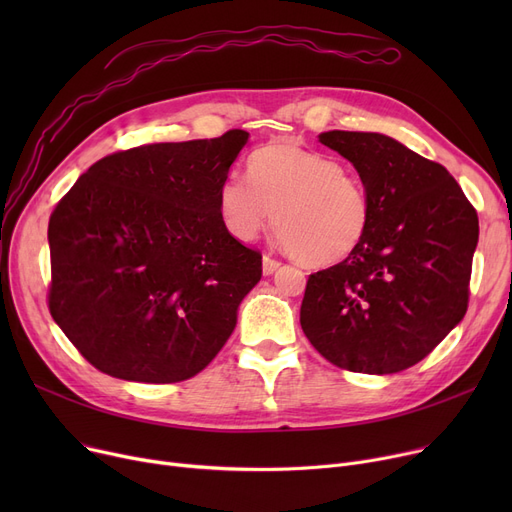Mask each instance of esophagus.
I'll return each mask as SVG.
<instances>
[{"label": "esophagus", "mask_w": 512, "mask_h": 512, "mask_svg": "<svg viewBox=\"0 0 512 512\" xmlns=\"http://www.w3.org/2000/svg\"><path fill=\"white\" fill-rule=\"evenodd\" d=\"M280 265H282V263H280L278 259H274V257H270V255H263V274H265V276H272Z\"/></svg>", "instance_id": "obj_1"}]
</instances>
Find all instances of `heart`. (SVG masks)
I'll list each match as a JSON object with an SVG mask.
<instances>
[{
    "label": "heart",
    "instance_id": "1",
    "mask_svg": "<svg viewBox=\"0 0 512 512\" xmlns=\"http://www.w3.org/2000/svg\"><path fill=\"white\" fill-rule=\"evenodd\" d=\"M247 174L251 184L228 176L218 193L220 215L234 238H257L276 215L280 242L307 267L338 265L361 247L371 201L338 159L278 141L249 157Z\"/></svg>",
    "mask_w": 512,
    "mask_h": 512
}]
</instances>
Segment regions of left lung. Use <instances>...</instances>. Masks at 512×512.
<instances>
[{"instance_id":"left-lung-1","label":"left lung","mask_w":512,"mask_h":512,"mask_svg":"<svg viewBox=\"0 0 512 512\" xmlns=\"http://www.w3.org/2000/svg\"><path fill=\"white\" fill-rule=\"evenodd\" d=\"M319 143L359 172L371 224L351 257L309 276L301 328L336 367L402 371L467 313L477 211L444 166L386 134L330 130Z\"/></svg>"}]
</instances>
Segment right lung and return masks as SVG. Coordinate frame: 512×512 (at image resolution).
I'll use <instances>...</instances> for the list:
<instances>
[{
	"instance_id": "add662e5",
	"label": "right lung",
	"mask_w": 512,
	"mask_h": 512,
	"mask_svg": "<svg viewBox=\"0 0 512 512\" xmlns=\"http://www.w3.org/2000/svg\"><path fill=\"white\" fill-rule=\"evenodd\" d=\"M249 132L118 151L49 218V311L93 367L174 384L205 369L261 280V253L228 232L220 184Z\"/></svg>"
}]
</instances>
